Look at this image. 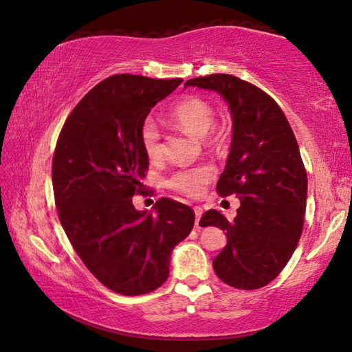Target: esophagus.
<instances>
[{
	"mask_svg": "<svg viewBox=\"0 0 352 352\" xmlns=\"http://www.w3.org/2000/svg\"><path fill=\"white\" fill-rule=\"evenodd\" d=\"M195 214H196V221H195V225L196 227H199V221H201V217L204 214V210L201 207H195Z\"/></svg>",
	"mask_w": 352,
	"mask_h": 352,
	"instance_id": "esophagus-1",
	"label": "esophagus"
}]
</instances>
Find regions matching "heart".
<instances>
[{
    "instance_id": "obj_1",
    "label": "heart",
    "mask_w": 352,
    "mask_h": 352,
    "mask_svg": "<svg viewBox=\"0 0 352 352\" xmlns=\"http://www.w3.org/2000/svg\"><path fill=\"white\" fill-rule=\"evenodd\" d=\"M170 121L176 124L179 129L193 138L207 136L213 127L214 115L211 105L197 96H187L181 102H177L170 111ZM141 141L145 155L150 159H159L162 155L161 133L156 124L147 119L141 129ZM214 176V168L211 165H196V167H185L176 170L170 176L167 185L179 193L191 197L201 196L211 179Z\"/></svg>"
}]
</instances>
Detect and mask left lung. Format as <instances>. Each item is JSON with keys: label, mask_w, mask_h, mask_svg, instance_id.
<instances>
[{"label": "left lung", "mask_w": 352, "mask_h": 352, "mask_svg": "<svg viewBox=\"0 0 352 352\" xmlns=\"http://www.w3.org/2000/svg\"><path fill=\"white\" fill-rule=\"evenodd\" d=\"M185 87L216 91L233 118L217 191L234 193L241 207L233 222L217 210L205 211L199 222L227 234V245L213 261L214 273L233 288H262L279 276L302 234L308 177L299 145L279 105L256 85L216 73L190 79Z\"/></svg>", "instance_id": "obj_1"}]
</instances>
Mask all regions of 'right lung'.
<instances>
[{"instance_id":"right-lung-1","label":"right lung","mask_w":352,"mask_h":352,"mask_svg":"<svg viewBox=\"0 0 352 352\" xmlns=\"http://www.w3.org/2000/svg\"><path fill=\"white\" fill-rule=\"evenodd\" d=\"M182 79L115 75L91 89L65 121L52 182L63 228L96 279L115 293L139 296L167 280L173 248L190 234L188 205L159 199L139 211L148 156L141 129L150 110Z\"/></svg>"}]
</instances>
